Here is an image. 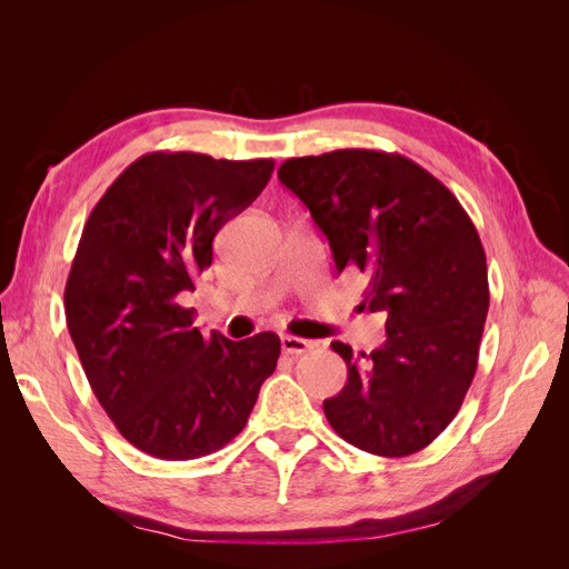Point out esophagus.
Here are the masks:
<instances>
[{
    "instance_id": "34e87169",
    "label": "esophagus",
    "mask_w": 569,
    "mask_h": 569,
    "mask_svg": "<svg viewBox=\"0 0 569 569\" xmlns=\"http://www.w3.org/2000/svg\"><path fill=\"white\" fill-rule=\"evenodd\" d=\"M282 351L284 353H291V356H299V353H306L313 349V343L308 339H301V337H291V335H282Z\"/></svg>"
}]
</instances>
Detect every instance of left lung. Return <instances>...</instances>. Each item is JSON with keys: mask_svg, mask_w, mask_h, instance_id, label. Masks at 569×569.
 Returning <instances> with one entry per match:
<instances>
[{"mask_svg": "<svg viewBox=\"0 0 569 569\" xmlns=\"http://www.w3.org/2000/svg\"><path fill=\"white\" fill-rule=\"evenodd\" d=\"M327 237L335 266L368 278L366 301L387 339L349 368L322 408L356 449L403 458L432 443L462 406L489 311L487 256L460 201L401 153L339 149L278 170Z\"/></svg>", "mask_w": 569, "mask_h": 569, "instance_id": "1", "label": "left lung"}]
</instances>
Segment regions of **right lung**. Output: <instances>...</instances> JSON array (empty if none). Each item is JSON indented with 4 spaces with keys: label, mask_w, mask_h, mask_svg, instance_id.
<instances>
[{
    "label": "right lung",
    "mask_w": 569,
    "mask_h": 569,
    "mask_svg": "<svg viewBox=\"0 0 569 569\" xmlns=\"http://www.w3.org/2000/svg\"><path fill=\"white\" fill-rule=\"evenodd\" d=\"M272 159L153 151L92 209L68 274L66 325L101 408L161 460L216 453L242 432L280 358V337L201 335L194 291L213 237L263 192Z\"/></svg>",
    "instance_id": "right-lung-1"
}]
</instances>
